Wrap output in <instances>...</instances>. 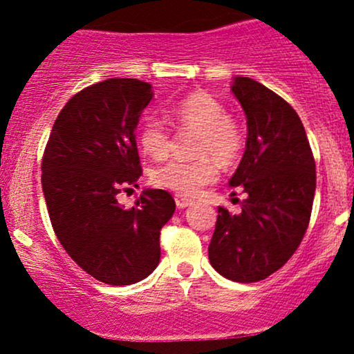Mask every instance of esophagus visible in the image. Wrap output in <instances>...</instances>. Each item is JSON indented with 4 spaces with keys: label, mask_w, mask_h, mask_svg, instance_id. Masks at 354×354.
Wrapping results in <instances>:
<instances>
[{
    "label": "esophagus",
    "mask_w": 354,
    "mask_h": 354,
    "mask_svg": "<svg viewBox=\"0 0 354 354\" xmlns=\"http://www.w3.org/2000/svg\"><path fill=\"white\" fill-rule=\"evenodd\" d=\"M174 202H176L178 209H185V207L192 205V203H194V200L185 197V195H174Z\"/></svg>",
    "instance_id": "34e87169"
}]
</instances>
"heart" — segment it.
<instances>
[{"mask_svg":"<svg viewBox=\"0 0 354 354\" xmlns=\"http://www.w3.org/2000/svg\"><path fill=\"white\" fill-rule=\"evenodd\" d=\"M178 131H194L192 154L194 160H167L151 173L156 187L176 192L178 195H195L200 188L212 183L217 176V164L231 166L240 159L245 147V128L236 118L230 116L221 101L209 92H192L167 108ZM138 144L152 159L169 154L173 137L157 118H149L138 130Z\"/></svg>","mask_w":354,"mask_h":354,"instance_id":"b5f03b06","label":"heart"}]
</instances>
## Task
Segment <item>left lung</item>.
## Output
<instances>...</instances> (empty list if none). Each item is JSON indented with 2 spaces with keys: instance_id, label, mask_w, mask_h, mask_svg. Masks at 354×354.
<instances>
[{
  "instance_id": "left-lung-1",
  "label": "left lung",
  "mask_w": 354,
  "mask_h": 354,
  "mask_svg": "<svg viewBox=\"0 0 354 354\" xmlns=\"http://www.w3.org/2000/svg\"><path fill=\"white\" fill-rule=\"evenodd\" d=\"M246 114V149L231 187L246 194L241 212L217 209L209 260L226 279L257 283L291 259L308 227L315 159L296 111L253 78L231 87Z\"/></svg>"
}]
</instances>
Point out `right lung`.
I'll return each instance as SVG.
<instances>
[{
  "label": "right lung",
  "instance_id": "right-lung-1",
  "mask_svg": "<svg viewBox=\"0 0 354 354\" xmlns=\"http://www.w3.org/2000/svg\"><path fill=\"white\" fill-rule=\"evenodd\" d=\"M151 99L152 85L137 78L85 87L58 114L42 156V192L59 243L111 286L152 274L160 230L176 209L166 190H145L130 209L118 202L142 176L135 130Z\"/></svg>",
  "mask_w": 354,
  "mask_h": 354
}]
</instances>
